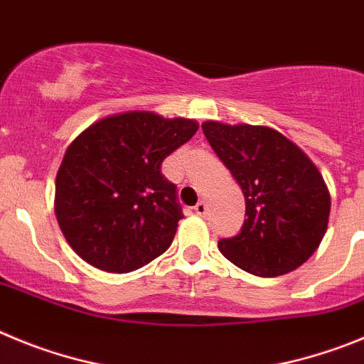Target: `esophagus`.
Here are the masks:
<instances>
[{"label":"esophagus","instance_id":"34e87169","mask_svg":"<svg viewBox=\"0 0 364 364\" xmlns=\"http://www.w3.org/2000/svg\"><path fill=\"white\" fill-rule=\"evenodd\" d=\"M194 210H196V214H198V215H205L206 214V203L199 201L198 205L194 206Z\"/></svg>","mask_w":364,"mask_h":364}]
</instances>
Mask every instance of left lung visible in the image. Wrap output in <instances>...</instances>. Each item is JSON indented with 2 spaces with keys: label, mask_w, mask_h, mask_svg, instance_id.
Masks as SVG:
<instances>
[{
  "label": "left lung",
  "mask_w": 364,
  "mask_h": 364,
  "mask_svg": "<svg viewBox=\"0 0 364 364\" xmlns=\"http://www.w3.org/2000/svg\"><path fill=\"white\" fill-rule=\"evenodd\" d=\"M203 134L245 194L241 232L218 243L241 270L276 277L296 270L323 241L330 194L297 145L270 127L205 121Z\"/></svg>",
  "instance_id": "8db88e82"
}]
</instances>
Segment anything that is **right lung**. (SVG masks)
<instances>
[{"label":"right lung","mask_w":364,"mask_h":364,"mask_svg":"<svg viewBox=\"0 0 364 364\" xmlns=\"http://www.w3.org/2000/svg\"><path fill=\"white\" fill-rule=\"evenodd\" d=\"M198 127L194 119L132 110L96 121L68 145L55 176L54 210L81 259L125 274L172 245L183 212L161 163Z\"/></svg>","instance_id":"obj_1"}]
</instances>
